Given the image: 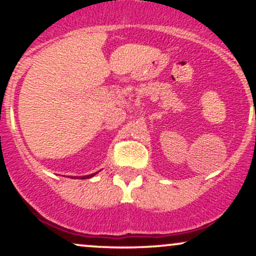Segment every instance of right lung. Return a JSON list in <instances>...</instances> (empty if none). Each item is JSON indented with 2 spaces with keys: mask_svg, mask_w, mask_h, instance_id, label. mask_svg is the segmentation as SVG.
<instances>
[{
  "mask_svg": "<svg viewBox=\"0 0 256 256\" xmlns=\"http://www.w3.org/2000/svg\"><path fill=\"white\" fill-rule=\"evenodd\" d=\"M96 173H98V172H96ZM96 173H92V174H89V176H82V177H74V178H79V179H86V178H91V177H94V176H95Z\"/></svg>",
  "mask_w": 256,
  "mask_h": 256,
  "instance_id": "add662e5",
  "label": "right lung"
}]
</instances>
